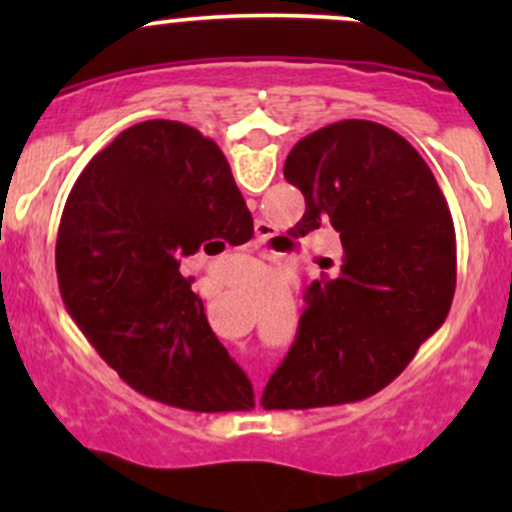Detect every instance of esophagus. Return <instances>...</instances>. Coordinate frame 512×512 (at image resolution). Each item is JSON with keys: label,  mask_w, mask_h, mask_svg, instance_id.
<instances>
[{"label": "esophagus", "mask_w": 512, "mask_h": 512, "mask_svg": "<svg viewBox=\"0 0 512 512\" xmlns=\"http://www.w3.org/2000/svg\"><path fill=\"white\" fill-rule=\"evenodd\" d=\"M275 235H277L275 227H272L270 223H265V220H257L255 223V247L267 245V242H270Z\"/></svg>", "instance_id": "1"}]
</instances>
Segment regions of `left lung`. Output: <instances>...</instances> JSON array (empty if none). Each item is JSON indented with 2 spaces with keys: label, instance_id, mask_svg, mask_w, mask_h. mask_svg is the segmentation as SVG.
<instances>
[{
  "label": "left lung",
  "instance_id": "obj_1",
  "mask_svg": "<svg viewBox=\"0 0 512 512\" xmlns=\"http://www.w3.org/2000/svg\"><path fill=\"white\" fill-rule=\"evenodd\" d=\"M299 235L329 223L342 272L307 287L297 339L262 391L265 409L349 404L389 386L438 332L456 292V230L426 160L391 128L329 123L289 151Z\"/></svg>",
  "mask_w": 512,
  "mask_h": 512
}]
</instances>
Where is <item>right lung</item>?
<instances>
[{
  "label": "right lung",
  "mask_w": 512,
  "mask_h": 512,
  "mask_svg": "<svg viewBox=\"0 0 512 512\" xmlns=\"http://www.w3.org/2000/svg\"><path fill=\"white\" fill-rule=\"evenodd\" d=\"M250 237L218 143L180 121L136 123L71 188L56 237L61 299L138 394L200 414L255 409L250 379L180 275L183 257Z\"/></svg>",
  "instance_id": "1"
}]
</instances>
